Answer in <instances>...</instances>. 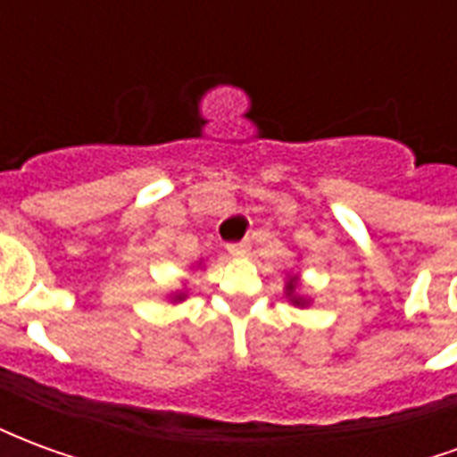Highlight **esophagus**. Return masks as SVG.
<instances>
[{"label": "esophagus", "instance_id": "1", "mask_svg": "<svg viewBox=\"0 0 457 457\" xmlns=\"http://www.w3.org/2000/svg\"><path fill=\"white\" fill-rule=\"evenodd\" d=\"M228 252L232 254V257H245V254L249 252V245L247 242H229Z\"/></svg>", "mask_w": 457, "mask_h": 457}]
</instances>
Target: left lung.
<instances>
[{
  "label": "left lung",
  "mask_w": 457,
  "mask_h": 457,
  "mask_svg": "<svg viewBox=\"0 0 457 457\" xmlns=\"http://www.w3.org/2000/svg\"><path fill=\"white\" fill-rule=\"evenodd\" d=\"M294 291H296V281H294V278H288V281H287V296H291V301H294L296 306H306V298L296 296Z\"/></svg>",
  "instance_id": "left-lung-1"
}]
</instances>
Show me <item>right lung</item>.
Segmentation results:
<instances>
[{"label":"right lung","mask_w":457,"mask_h":457,"mask_svg":"<svg viewBox=\"0 0 457 457\" xmlns=\"http://www.w3.org/2000/svg\"><path fill=\"white\" fill-rule=\"evenodd\" d=\"M173 298H176V301H180V298H186V294H176V296H173Z\"/></svg>","instance_id":"1"}]
</instances>
